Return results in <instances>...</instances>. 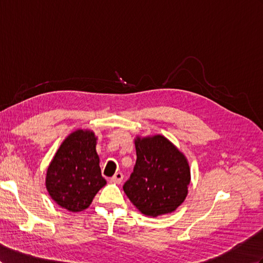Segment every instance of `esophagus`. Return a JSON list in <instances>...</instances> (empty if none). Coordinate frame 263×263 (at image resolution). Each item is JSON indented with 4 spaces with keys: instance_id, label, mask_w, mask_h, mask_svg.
I'll list each match as a JSON object with an SVG mask.
<instances>
[{
    "instance_id": "34e87169",
    "label": "esophagus",
    "mask_w": 263,
    "mask_h": 263,
    "mask_svg": "<svg viewBox=\"0 0 263 263\" xmlns=\"http://www.w3.org/2000/svg\"><path fill=\"white\" fill-rule=\"evenodd\" d=\"M122 180H123V174L121 173V172H117L116 174H114V176L111 178V181L113 183H117V184H120L121 182H122Z\"/></svg>"
}]
</instances>
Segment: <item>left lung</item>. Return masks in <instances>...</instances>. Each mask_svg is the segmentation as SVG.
<instances>
[{"label": "left lung", "instance_id": "left-lung-1", "mask_svg": "<svg viewBox=\"0 0 263 263\" xmlns=\"http://www.w3.org/2000/svg\"><path fill=\"white\" fill-rule=\"evenodd\" d=\"M137 162L123 185L127 198L147 217L171 213L187 196L191 172L184 154L165 137H137Z\"/></svg>", "mask_w": 263, "mask_h": 263}]
</instances>
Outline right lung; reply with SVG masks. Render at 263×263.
Masks as SVG:
<instances>
[{
	"mask_svg": "<svg viewBox=\"0 0 263 263\" xmlns=\"http://www.w3.org/2000/svg\"><path fill=\"white\" fill-rule=\"evenodd\" d=\"M97 140L91 130L73 131L60 145L46 170V190L52 200L66 210H85L106 184L101 174Z\"/></svg>",
	"mask_w": 263,
	"mask_h": 263,
	"instance_id": "obj_1",
	"label": "right lung"
}]
</instances>
